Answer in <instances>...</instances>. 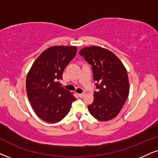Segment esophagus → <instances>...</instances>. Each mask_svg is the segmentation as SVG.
<instances>
[{
    "mask_svg": "<svg viewBox=\"0 0 158 158\" xmlns=\"http://www.w3.org/2000/svg\"><path fill=\"white\" fill-rule=\"evenodd\" d=\"M84 95H85L84 93H81V94H78V96L81 98V97H83V96H84Z\"/></svg>",
    "mask_w": 158,
    "mask_h": 158,
    "instance_id": "1",
    "label": "esophagus"
}]
</instances>
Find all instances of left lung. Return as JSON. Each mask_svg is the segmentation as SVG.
<instances>
[{"mask_svg": "<svg viewBox=\"0 0 158 158\" xmlns=\"http://www.w3.org/2000/svg\"><path fill=\"white\" fill-rule=\"evenodd\" d=\"M79 54L91 65L97 91L88 106L97 120L112 119L119 114L129 94L127 72L118 58L110 50L97 46L86 47Z\"/></svg>", "mask_w": 158, "mask_h": 158, "instance_id": "1", "label": "left lung"}]
</instances>
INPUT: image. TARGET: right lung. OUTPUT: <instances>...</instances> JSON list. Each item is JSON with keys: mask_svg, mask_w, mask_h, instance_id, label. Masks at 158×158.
<instances>
[{"mask_svg": "<svg viewBox=\"0 0 158 158\" xmlns=\"http://www.w3.org/2000/svg\"><path fill=\"white\" fill-rule=\"evenodd\" d=\"M76 53V47H50L40 54L28 72L26 77L28 100L36 115L44 122L56 123L63 119L76 100L58 82Z\"/></svg>", "mask_w": 158, "mask_h": 158, "instance_id": "right-lung-1", "label": "right lung"}]
</instances>
